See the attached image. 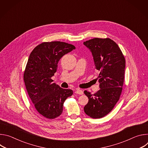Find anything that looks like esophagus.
I'll list each match as a JSON object with an SVG mask.
<instances>
[{
    "label": "esophagus",
    "mask_w": 148,
    "mask_h": 148,
    "mask_svg": "<svg viewBox=\"0 0 148 148\" xmlns=\"http://www.w3.org/2000/svg\"><path fill=\"white\" fill-rule=\"evenodd\" d=\"M75 94H77L82 95V94H83V91H82L81 90L78 89V90H77L75 91Z\"/></svg>",
    "instance_id": "1"
}]
</instances>
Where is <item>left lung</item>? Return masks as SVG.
<instances>
[{"label":"left lung","instance_id":"1","mask_svg":"<svg viewBox=\"0 0 148 148\" xmlns=\"http://www.w3.org/2000/svg\"><path fill=\"white\" fill-rule=\"evenodd\" d=\"M83 44L91 52L95 69L99 71L100 88L94 94L84 91L88 102L84 110L91 118H101L112 111L119 99L124 81L125 60L118 45L109 38H94Z\"/></svg>","mask_w":148,"mask_h":148}]
</instances>
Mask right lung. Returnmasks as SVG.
I'll return each instance as SVG.
<instances>
[{"label": "right lung", "instance_id": "right-lung-1", "mask_svg": "<svg viewBox=\"0 0 148 148\" xmlns=\"http://www.w3.org/2000/svg\"><path fill=\"white\" fill-rule=\"evenodd\" d=\"M75 49L65 42H45L29 56L23 76L26 88L36 110L47 118L60 116L65 100L73 94V90L53 83L51 78L57 70L60 59Z\"/></svg>", "mask_w": 148, "mask_h": 148}]
</instances>
